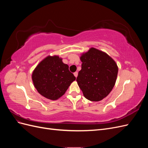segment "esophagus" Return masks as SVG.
Instances as JSON below:
<instances>
[{"mask_svg":"<svg viewBox=\"0 0 148 148\" xmlns=\"http://www.w3.org/2000/svg\"><path fill=\"white\" fill-rule=\"evenodd\" d=\"M73 74H74V76H75V77L76 78H77V76H78V72H77V71H76V72H75Z\"/></svg>","mask_w":148,"mask_h":148,"instance_id":"obj_1","label":"esophagus"}]
</instances>
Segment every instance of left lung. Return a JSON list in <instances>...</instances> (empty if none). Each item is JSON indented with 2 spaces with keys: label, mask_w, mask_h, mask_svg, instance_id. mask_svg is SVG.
I'll use <instances>...</instances> for the list:
<instances>
[{
  "label": "left lung",
  "mask_w": 148,
  "mask_h": 148,
  "mask_svg": "<svg viewBox=\"0 0 148 148\" xmlns=\"http://www.w3.org/2000/svg\"><path fill=\"white\" fill-rule=\"evenodd\" d=\"M82 70L77 78L84 96L91 101L104 99L113 89L118 74L115 62L106 53L91 48L80 57Z\"/></svg>",
  "instance_id": "left-lung-1"
}]
</instances>
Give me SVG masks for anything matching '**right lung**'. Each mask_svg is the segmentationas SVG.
<instances>
[{"mask_svg":"<svg viewBox=\"0 0 148 148\" xmlns=\"http://www.w3.org/2000/svg\"><path fill=\"white\" fill-rule=\"evenodd\" d=\"M75 77L69 65L59 56H47L38 65L32 74L35 88L42 96L57 100L63 96Z\"/></svg>","mask_w":148,"mask_h":148,"instance_id":"add662e5","label":"right lung"}]
</instances>
